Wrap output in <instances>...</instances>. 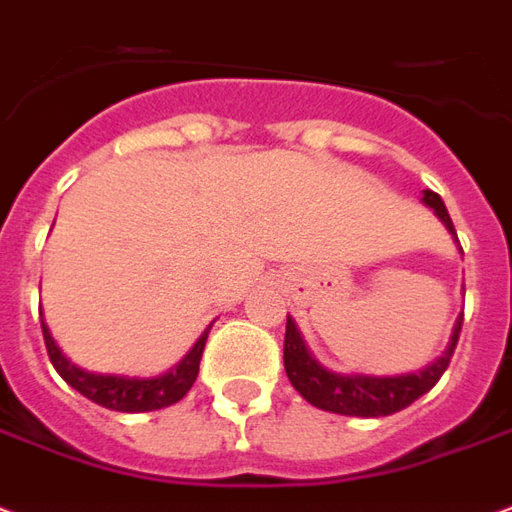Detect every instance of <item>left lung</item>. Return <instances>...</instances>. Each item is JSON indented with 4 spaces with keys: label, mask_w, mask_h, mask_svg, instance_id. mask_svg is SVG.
<instances>
[{
    "label": "left lung",
    "mask_w": 512,
    "mask_h": 512,
    "mask_svg": "<svg viewBox=\"0 0 512 512\" xmlns=\"http://www.w3.org/2000/svg\"><path fill=\"white\" fill-rule=\"evenodd\" d=\"M423 201L442 218L450 234H455L445 201L439 199L434 190H425ZM461 322H464V316H458V322H455L447 352L425 371L406 376H343L316 363L297 333V324L286 319V341H283L286 376L308 404L319 406L324 412L349 414V417H384V414L401 412L442 379L455 352L458 335H461Z\"/></svg>",
    "instance_id": "1"
}]
</instances>
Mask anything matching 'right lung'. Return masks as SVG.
Returning a JSON list of instances; mask_svg holds the SVG:
<instances>
[{
	"mask_svg": "<svg viewBox=\"0 0 512 512\" xmlns=\"http://www.w3.org/2000/svg\"><path fill=\"white\" fill-rule=\"evenodd\" d=\"M43 341H46L48 357L57 368V374L84 398L95 401L98 406H106V409H114V412H152V409H163V406L182 401L185 393L193 387L196 376H199V363L201 354H204V343H207V333L201 335L188 357L174 371L155 376V379L89 374V371L73 365L65 354L59 352V346L48 333L46 322H43Z\"/></svg>",
	"mask_w": 512,
	"mask_h": 512,
	"instance_id": "add662e5",
	"label": "right lung"
}]
</instances>
